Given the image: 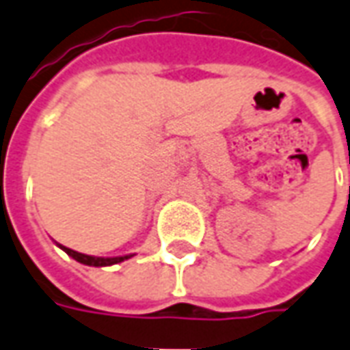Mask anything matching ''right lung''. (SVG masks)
Returning a JSON list of instances; mask_svg holds the SVG:
<instances>
[{
    "label": "right lung",
    "instance_id": "add662e5",
    "mask_svg": "<svg viewBox=\"0 0 350 350\" xmlns=\"http://www.w3.org/2000/svg\"><path fill=\"white\" fill-rule=\"evenodd\" d=\"M62 250L72 256L73 260L79 261L83 265H92V267H106V265H116V263H121V261L129 260L131 256H119V258H94V256H87V254H81V252H75L72 248H66L62 244H58Z\"/></svg>",
    "mask_w": 350,
    "mask_h": 350
}]
</instances>
